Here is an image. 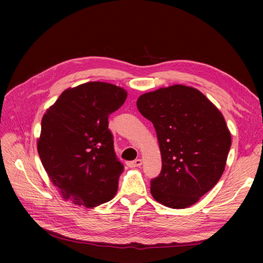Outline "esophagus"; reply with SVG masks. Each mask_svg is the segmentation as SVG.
Wrapping results in <instances>:
<instances>
[{"instance_id": "esophagus-1", "label": "esophagus", "mask_w": 263, "mask_h": 263, "mask_svg": "<svg viewBox=\"0 0 263 263\" xmlns=\"http://www.w3.org/2000/svg\"><path fill=\"white\" fill-rule=\"evenodd\" d=\"M141 164H142L141 159H136V160H134V161L128 163V165L130 166V168H136V166H140Z\"/></svg>"}]
</instances>
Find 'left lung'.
<instances>
[{
	"label": "left lung",
	"mask_w": 263,
	"mask_h": 263,
	"mask_svg": "<svg viewBox=\"0 0 263 263\" xmlns=\"http://www.w3.org/2000/svg\"><path fill=\"white\" fill-rule=\"evenodd\" d=\"M137 107L153 123L161 153L151 195L170 209L195 204L225 170L232 136L224 116L202 92L182 84L140 95Z\"/></svg>",
	"instance_id": "8db88e82"
}]
</instances>
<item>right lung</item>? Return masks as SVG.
I'll return each instance as SVG.
<instances>
[{"label": "right lung", "mask_w": 263, "mask_h": 263, "mask_svg": "<svg viewBox=\"0 0 263 263\" xmlns=\"http://www.w3.org/2000/svg\"><path fill=\"white\" fill-rule=\"evenodd\" d=\"M126 98L123 87L87 82L63 91L43 116L38 155L65 200L92 209L115 196L124 165L115 155L108 115Z\"/></svg>", "instance_id": "add662e5"}]
</instances>
